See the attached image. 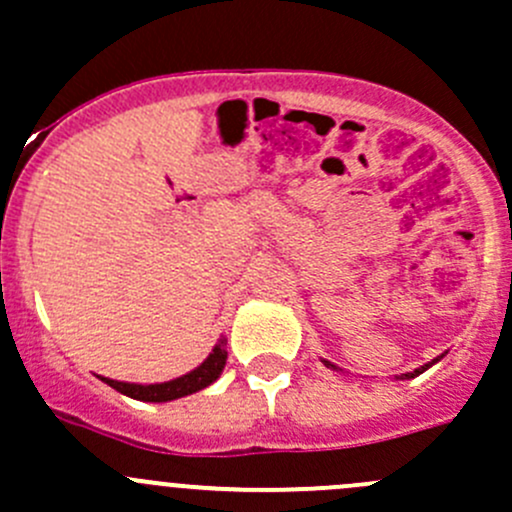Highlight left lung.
<instances>
[{"instance_id": "1", "label": "left lung", "mask_w": 512, "mask_h": 512, "mask_svg": "<svg viewBox=\"0 0 512 512\" xmlns=\"http://www.w3.org/2000/svg\"><path fill=\"white\" fill-rule=\"evenodd\" d=\"M442 358H444V353H442V356L432 358V361H429V364H424V366H419V369L409 371V374H401V376H396V379H414V376L424 374V371H427V369H429V366H434V364H437V361H442ZM323 364H326V366H328V369H333V371H341V369H338V366H336V364H331V361H323Z\"/></svg>"}]
</instances>
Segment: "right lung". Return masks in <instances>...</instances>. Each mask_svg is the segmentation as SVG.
<instances>
[{
    "mask_svg": "<svg viewBox=\"0 0 512 512\" xmlns=\"http://www.w3.org/2000/svg\"><path fill=\"white\" fill-rule=\"evenodd\" d=\"M224 364H227V338L219 336V341L214 343L212 353L204 358L197 369H191L189 374L179 376V379L161 381V384H131V381H116V379H105V376H98L100 381H105L108 386H113L121 394L131 396V399L138 401H154V404H161V401H174L181 399V396L197 394V391L207 389L209 384L222 376Z\"/></svg>",
    "mask_w": 512,
    "mask_h": 512,
    "instance_id": "1",
    "label": "right lung"
}]
</instances>
